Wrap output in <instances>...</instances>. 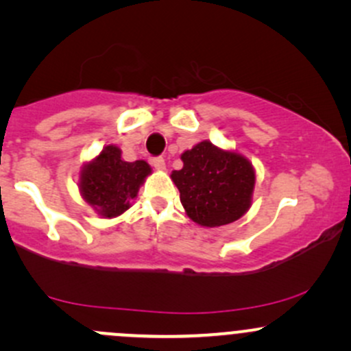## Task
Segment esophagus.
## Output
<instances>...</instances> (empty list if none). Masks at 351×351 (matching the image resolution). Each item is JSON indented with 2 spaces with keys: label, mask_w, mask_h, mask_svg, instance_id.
Here are the masks:
<instances>
[{
  "label": "esophagus",
  "mask_w": 351,
  "mask_h": 351,
  "mask_svg": "<svg viewBox=\"0 0 351 351\" xmlns=\"http://www.w3.org/2000/svg\"><path fill=\"white\" fill-rule=\"evenodd\" d=\"M152 165L155 167V170H160V171H163L165 168H167V165H165V160L162 158V156H156V158H153Z\"/></svg>",
  "instance_id": "34e87169"
}]
</instances>
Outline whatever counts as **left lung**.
<instances>
[{
  "mask_svg": "<svg viewBox=\"0 0 351 351\" xmlns=\"http://www.w3.org/2000/svg\"><path fill=\"white\" fill-rule=\"evenodd\" d=\"M183 168L171 173L186 215L204 228L234 223L251 206L256 173L236 152L221 150L208 140L181 155Z\"/></svg>",
  "mask_w": 351,
  "mask_h": 351,
  "instance_id": "8db88e82",
  "label": "left lung"
}]
</instances>
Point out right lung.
<instances>
[{
	"label": "right lung",
	"mask_w": 351,
	"mask_h": 351,
	"mask_svg": "<svg viewBox=\"0 0 351 351\" xmlns=\"http://www.w3.org/2000/svg\"><path fill=\"white\" fill-rule=\"evenodd\" d=\"M152 173L143 160L123 162L122 152L115 145H107L80 171L79 189L82 198L102 217L120 216L130 208L140 184Z\"/></svg>",
	"instance_id": "right-lung-1"
}]
</instances>
